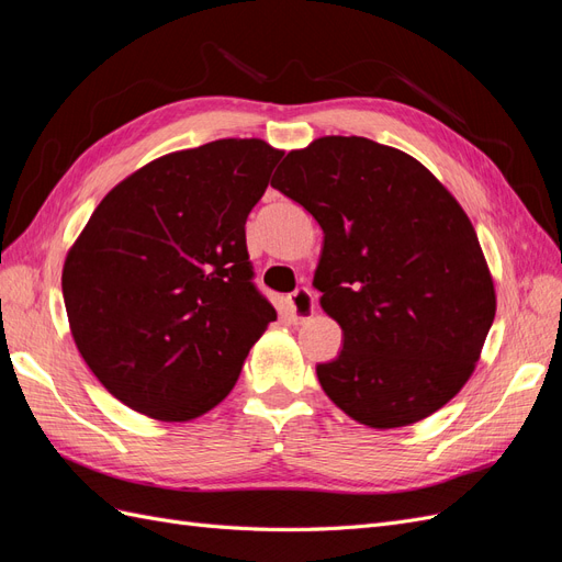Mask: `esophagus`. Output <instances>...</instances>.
<instances>
[{"label": "esophagus", "mask_w": 562, "mask_h": 562, "mask_svg": "<svg viewBox=\"0 0 562 562\" xmlns=\"http://www.w3.org/2000/svg\"><path fill=\"white\" fill-rule=\"evenodd\" d=\"M316 310L314 293L310 288H297L295 293L288 295V314L293 321H307Z\"/></svg>", "instance_id": "34e87169"}]
</instances>
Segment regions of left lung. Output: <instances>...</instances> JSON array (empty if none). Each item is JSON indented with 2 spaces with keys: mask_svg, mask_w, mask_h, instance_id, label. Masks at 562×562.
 Returning <instances> with one entry per match:
<instances>
[{
  "mask_svg": "<svg viewBox=\"0 0 562 562\" xmlns=\"http://www.w3.org/2000/svg\"><path fill=\"white\" fill-rule=\"evenodd\" d=\"M271 187L323 229L314 288L342 328L316 366L328 398L372 429L415 424L471 378L495 285L471 220L417 159L359 135L288 151Z\"/></svg>",
  "mask_w": 562,
  "mask_h": 562,
  "instance_id": "left-lung-1",
  "label": "left lung"
}]
</instances>
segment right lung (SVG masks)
<instances>
[{"label": "right lung", "mask_w": 562, "mask_h": 562, "mask_svg": "<svg viewBox=\"0 0 562 562\" xmlns=\"http://www.w3.org/2000/svg\"><path fill=\"white\" fill-rule=\"evenodd\" d=\"M281 157L258 138L166 155L119 182L67 252L77 349L133 411L164 422L209 413L277 321L252 283L246 220Z\"/></svg>", "instance_id": "1"}]
</instances>
